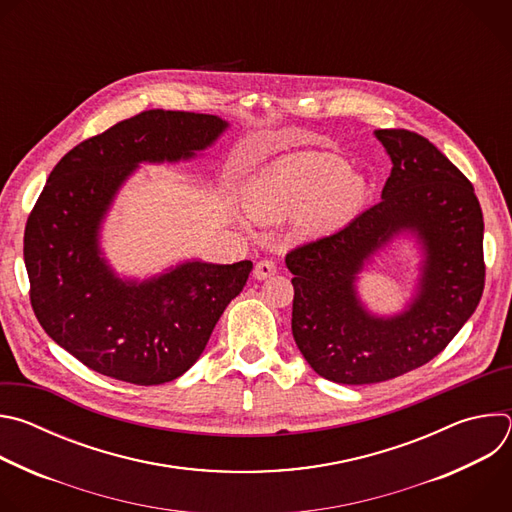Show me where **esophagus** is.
Returning a JSON list of instances; mask_svg holds the SVG:
<instances>
[{
	"mask_svg": "<svg viewBox=\"0 0 512 512\" xmlns=\"http://www.w3.org/2000/svg\"><path fill=\"white\" fill-rule=\"evenodd\" d=\"M273 273H277V265H275L273 259H261V261L255 265V271H253L255 279H267V277H271Z\"/></svg>",
	"mask_w": 512,
	"mask_h": 512,
	"instance_id": "esophagus-1",
	"label": "esophagus"
}]
</instances>
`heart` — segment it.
I'll return each instance as SVG.
<instances>
[{
  "mask_svg": "<svg viewBox=\"0 0 512 512\" xmlns=\"http://www.w3.org/2000/svg\"><path fill=\"white\" fill-rule=\"evenodd\" d=\"M367 198L364 180L330 154H298L277 162L257 184L251 210L259 221L302 212V237L330 235L348 225Z\"/></svg>",
  "mask_w": 512,
  "mask_h": 512,
  "instance_id": "1",
  "label": "heart"
}]
</instances>
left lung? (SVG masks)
<instances>
[{
	"label": "left lung",
	"mask_w": 512,
	"mask_h": 512,
	"mask_svg": "<svg viewBox=\"0 0 512 512\" xmlns=\"http://www.w3.org/2000/svg\"><path fill=\"white\" fill-rule=\"evenodd\" d=\"M393 170L383 200L344 229L285 255L294 273L291 332L310 367L342 385H371L423 367L474 314L484 291V218L472 182L423 135L377 129ZM418 233L426 249L414 304L377 319L353 281L393 234Z\"/></svg>",
	"instance_id": "obj_1"
}]
</instances>
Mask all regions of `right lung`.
I'll return each mask as SVG.
<instances>
[{
    "label": "right lung",
    "instance_id": "right-lung-1",
    "mask_svg": "<svg viewBox=\"0 0 512 512\" xmlns=\"http://www.w3.org/2000/svg\"><path fill=\"white\" fill-rule=\"evenodd\" d=\"M227 129L216 115L150 109L72 148L50 172L24 231L30 304L46 334L85 367L133 385H162L202 354L253 269L184 263L143 283L99 257V225L139 162L192 158Z\"/></svg>",
    "mask_w": 512,
    "mask_h": 512
}]
</instances>
